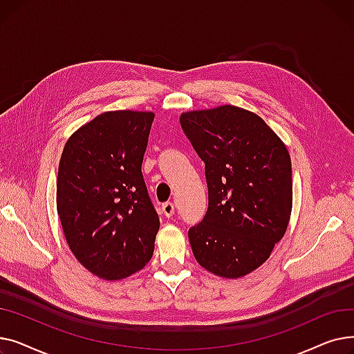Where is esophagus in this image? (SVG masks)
<instances>
[{"label": "esophagus", "mask_w": 354, "mask_h": 354, "mask_svg": "<svg viewBox=\"0 0 354 354\" xmlns=\"http://www.w3.org/2000/svg\"><path fill=\"white\" fill-rule=\"evenodd\" d=\"M162 212H163V215L167 216V218L172 216V215L175 214V205H174L172 202H165L163 205H162Z\"/></svg>", "instance_id": "1"}]
</instances>
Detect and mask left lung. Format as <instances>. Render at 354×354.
I'll list each match as a JSON object with an SVG mask.
<instances>
[{"instance_id": "1", "label": "left lung", "mask_w": 354, "mask_h": 354, "mask_svg": "<svg viewBox=\"0 0 354 354\" xmlns=\"http://www.w3.org/2000/svg\"><path fill=\"white\" fill-rule=\"evenodd\" d=\"M185 135L205 163L208 211L188 232L201 267L241 278L270 258L292 208L291 159L258 115L232 104L185 111Z\"/></svg>"}]
</instances>
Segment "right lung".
I'll list each match as a JSON object with an SVG mask.
<instances>
[{"mask_svg":"<svg viewBox=\"0 0 354 354\" xmlns=\"http://www.w3.org/2000/svg\"><path fill=\"white\" fill-rule=\"evenodd\" d=\"M152 111L115 110L74 132L57 175V214L77 261L107 281L142 270L153 255L159 216L142 175Z\"/></svg>","mask_w":354,"mask_h":354,"instance_id":"add662e5","label":"right lung"}]
</instances>
